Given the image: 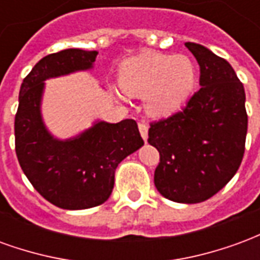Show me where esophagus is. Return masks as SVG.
I'll return each mask as SVG.
<instances>
[{
    "instance_id": "34e87169",
    "label": "esophagus",
    "mask_w": 260,
    "mask_h": 260,
    "mask_svg": "<svg viewBox=\"0 0 260 260\" xmlns=\"http://www.w3.org/2000/svg\"><path fill=\"white\" fill-rule=\"evenodd\" d=\"M147 131H149V126H147L145 122H139V132H141L143 141L147 142Z\"/></svg>"
}]
</instances>
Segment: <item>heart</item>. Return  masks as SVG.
Segmentation results:
<instances>
[{
	"mask_svg": "<svg viewBox=\"0 0 260 260\" xmlns=\"http://www.w3.org/2000/svg\"><path fill=\"white\" fill-rule=\"evenodd\" d=\"M195 62L184 54L146 51L126 59L119 68V86L125 94L143 97L149 115L164 118L177 113L195 89Z\"/></svg>",
	"mask_w": 260,
	"mask_h": 260,
	"instance_id": "obj_1",
	"label": "heart"
}]
</instances>
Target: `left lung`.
I'll return each instance as SVG.
<instances>
[{"label": "left lung", "instance_id": "1", "mask_svg": "<svg viewBox=\"0 0 260 260\" xmlns=\"http://www.w3.org/2000/svg\"><path fill=\"white\" fill-rule=\"evenodd\" d=\"M201 68V89L185 107L152 122L147 142L160 153L154 185L170 201L199 203L240 169L245 152V90L233 67L201 44L185 43Z\"/></svg>", "mask_w": 260, "mask_h": 260}]
</instances>
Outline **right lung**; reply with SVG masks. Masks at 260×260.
Returning <instances> with one entry per match:
<instances>
[{
	"mask_svg": "<svg viewBox=\"0 0 260 260\" xmlns=\"http://www.w3.org/2000/svg\"><path fill=\"white\" fill-rule=\"evenodd\" d=\"M97 51L68 48L46 55L23 79L15 115V150L23 173L40 195L57 207L80 210L102 205L126 156L143 146L138 124L96 121L69 139L50 134L42 117L46 80L93 68Z\"/></svg>",
	"mask_w": 260,
	"mask_h": 260,
	"instance_id": "add662e5",
	"label": "right lung"
}]
</instances>
